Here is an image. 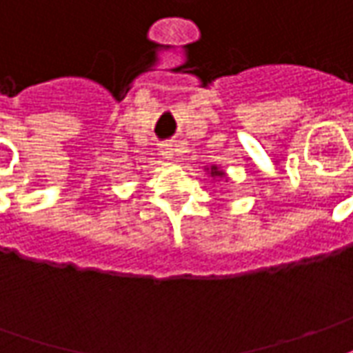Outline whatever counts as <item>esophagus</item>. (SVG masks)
Masks as SVG:
<instances>
[{
    "label": "esophagus",
    "mask_w": 353,
    "mask_h": 353,
    "mask_svg": "<svg viewBox=\"0 0 353 353\" xmlns=\"http://www.w3.org/2000/svg\"><path fill=\"white\" fill-rule=\"evenodd\" d=\"M159 152L164 159H174V147H172V143H160Z\"/></svg>",
    "instance_id": "34e87169"
}]
</instances>
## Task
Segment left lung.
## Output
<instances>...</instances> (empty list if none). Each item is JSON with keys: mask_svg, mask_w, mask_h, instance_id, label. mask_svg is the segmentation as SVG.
Returning <instances> with one entry per match:
<instances>
[{"mask_svg": "<svg viewBox=\"0 0 353 353\" xmlns=\"http://www.w3.org/2000/svg\"><path fill=\"white\" fill-rule=\"evenodd\" d=\"M212 174H214V176H219V172H212Z\"/></svg>", "mask_w": 353, "mask_h": 353, "instance_id": "left-lung-1", "label": "left lung"}]
</instances>
